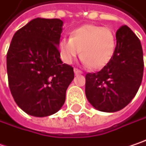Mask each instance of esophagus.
<instances>
[{"instance_id":"esophagus-1","label":"esophagus","mask_w":146,"mask_h":146,"mask_svg":"<svg viewBox=\"0 0 146 146\" xmlns=\"http://www.w3.org/2000/svg\"><path fill=\"white\" fill-rule=\"evenodd\" d=\"M73 70H74V73H76V74H81V73H82V71H81L80 69H78V68H75Z\"/></svg>"}]
</instances>
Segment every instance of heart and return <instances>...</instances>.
I'll use <instances>...</instances> for the list:
<instances>
[{
	"label": "heart",
	"instance_id": "obj_1",
	"mask_svg": "<svg viewBox=\"0 0 146 146\" xmlns=\"http://www.w3.org/2000/svg\"><path fill=\"white\" fill-rule=\"evenodd\" d=\"M116 39L113 31L95 24H85L73 29L68 39L59 43L62 60L71 64L79 54L83 63L92 69L102 68L113 57Z\"/></svg>",
	"mask_w": 146,
	"mask_h": 146
}]
</instances>
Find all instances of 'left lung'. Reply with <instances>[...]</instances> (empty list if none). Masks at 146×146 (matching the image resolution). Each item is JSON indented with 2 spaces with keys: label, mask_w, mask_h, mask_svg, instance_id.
<instances>
[{
  "label": "left lung",
  "mask_w": 146,
  "mask_h": 146,
  "mask_svg": "<svg viewBox=\"0 0 146 146\" xmlns=\"http://www.w3.org/2000/svg\"><path fill=\"white\" fill-rule=\"evenodd\" d=\"M113 57L101 70L86 75V96L96 110L116 112L134 98L143 78L144 60L141 41L127 25L116 32Z\"/></svg>",
  "instance_id": "left-lung-1"
}]
</instances>
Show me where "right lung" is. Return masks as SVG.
Instances as JSON below:
<instances>
[{
  "instance_id": "right-lung-1",
  "label": "right lung",
  "mask_w": 146,
  "mask_h": 146,
  "mask_svg": "<svg viewBox=\"0 0 146 146\" xmlns=\"http://www.w3.org/2000/svg\"><path fill=\"white\" fill-rule=\"evenodd\" d=\"M63 21L36 18L19 29L6 56L8 82L18 106L29 115H51L64 104L73 68L59 51Z\"/></svg>"
}]
</instances>
